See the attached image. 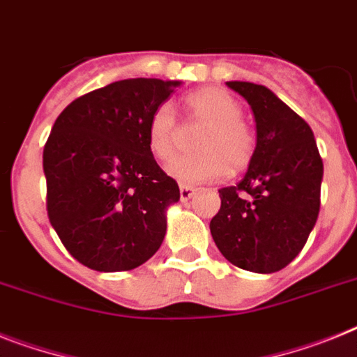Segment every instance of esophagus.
I'll list each match as a JSON object with an SVG mask.
<instances>
[{
    "mask_svg": "<svg viewBox=\"0 0 357 357\" xmlns=\"http://www.w3.org/2000/svg\"><path fill=\"white\" fill-rule=\"evenodd\" d=\"M194 194H196V188L190 187V185H181V187H179V197H181L183 202L190 199Z\"/></svg>",
    "mask_w": 357,
    "mask_h": 357,
    "instance_id": "1",
    "label": "esophagus"
}]
</instances>
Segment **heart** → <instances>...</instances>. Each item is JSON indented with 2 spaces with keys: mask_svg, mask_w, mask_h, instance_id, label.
<instances>
[{
  "mask_svg": "<svg viewBox=\"0 0 357 357\" xmlns=\"http://www.w3.org/2000/svg\"><path fill=\"white\" fill-rule=\"evenodd\" d=\"M190 123L205 125L196 139L197 152L179 155L167 167L169 176L183 185L218 181L232 170L247 169L256 152L254 130L241 119L243 107L218 86H203L185 96ZM178 123L170 105H160L146 125V143L155 160L169 161L178 146Z\"/></svg>",
  "mask_w": 357,
  "mask_h": 357,
  "instance_id": "obj_1",
  "label": "heart"
}]
</instances>
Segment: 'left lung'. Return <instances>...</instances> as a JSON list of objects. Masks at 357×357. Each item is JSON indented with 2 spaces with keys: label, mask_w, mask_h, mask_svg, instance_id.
Segmentation results:
<instances>
[{
  "label": "left lung",
  "mask_w": 357,
  "mask_h": 357,
  "mask_svg": "<svg viewBox=\"0 0 357 357\" xmlns=\"http://www.w3.org/2000/svg\"><path fill=\"white\" fill-rule=\"evenodd\" d=\"M256 119V152L245 178L220 190L211 234L243 271L285 268L307 243L321 203L323 160L312 128L266 86L227 82Z\"/></svg>",
  "instance_id": "left-lung-1"
}]
</instances>
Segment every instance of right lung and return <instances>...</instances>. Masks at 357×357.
Listing matches in <instances>:
<instances>
[{
  "label": "right lung",
  "mask_w": 357,
  "mask_h": 357,
  "mask_svg": "<svg viewBox=\"0 0 357 357\" xmlns=\"http://www.w3.org/2000/svg\"><path fill=\"white\" fill-rule=\"evenodd\" d=\"M181 82L121 79L72 101L43 149L47 212L74 259L98 272L132 271L167 232L179 199L146 143V125Z\"/></svg>",
  "instance_id": "obj_1"
}]
</instances>
